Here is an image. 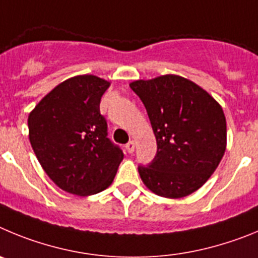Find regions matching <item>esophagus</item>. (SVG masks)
I'll return each mask as SVG.
<instances>
[{"label":"esophagus","instance_id":"34e87169","mask_svg":"<svg viewBox=\"0 0 258 258\" xmlns=\"http://www.w3.org/2000/svg\"><path fill=\"white\" fill-rule=\"evenodd\" d=\"M126 150L128 153H134V150H135V141H130V143L126 144Z\"/></svg>","mask_w":258,"mask_h":258}]
</instances>
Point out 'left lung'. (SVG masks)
Here are the masks:
<instances>
[{"instance_id":"left-lung-1","label":"left lung","mask_w":258,"mask_h":258,"mask_svg":"<svg viewBox=\"0 0 258 258\" xmlns=\"http://www.w3.org/2000/svg\"><path fill=\"white\" fill-rule=\"evenodd\" d=\"M130 87L145 106L157 154L139 166L145 186L164 198H182L211 177L226 149L221 105L197 83L175 74L139 80Z\"/></svg>"}]
</instances>
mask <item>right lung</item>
<instances>
[{
    "label": "right lung",
    "mask_w": 258,
    "mask_h": 258,
    "mask_svg": "<svg viewBox=\"0 0 258 258\" xmlns=\"http://www.w3.org/2000/svg\"><path fill=\"white\" fill-rule=\"evenodd\" d=\"M110 82L91 74L57 85L29 113V141L48 177L62 189L86 197L114 180L123 152L108 139L100 100Z\"/></svg>",
    "instance_id": "obj_1"
}]
</instances>
